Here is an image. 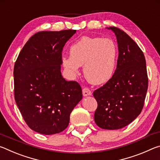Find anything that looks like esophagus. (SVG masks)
Wrapping results in <instances>:
<instances>
[{
  "mask_svg": "<svg viewBox=\"0 0 160 160\" xmlns=\"http://www.w3.org/2000/svg\"><path fill=\"white\" fill-rule=\"evenodd\" d=\"M82 94H83L84 97L91 95V94H92V92H91V90H90L89 88H84L83 90H82Z\"/></svg>",
  "mask_w": 160,
  "mask_h": 160,
  "instance_id": "obj_1",
  "label": "esophagus"
}]
</instances>
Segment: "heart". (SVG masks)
Here are the masks:
<instances>
[{
  "mask_svg": "<svg viewBox=\"0 0 160 160\" xmlns=\"http://www.w3.org/2000/svg\"><path fill=\"white\" fill-rule=\"evenodd\" d=\"M69 52L70 56H65L62 61L72 76L82 65L85 78L94 85L108 82L114 73L118 48L112 39L84 36L72 43Z\"/></svg>",
  "mask_w": 160,
  "mask_h": 160,
  "instance_id": "b5f03b06",
  "label": "heart"
}]
</instances>
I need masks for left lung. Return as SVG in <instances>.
Returning <instances> with one entry per match:
<instances>
[{
  "label": "left lung",
  "instance_id": "left-lung-1",
  "mask_svg": "<svg viewBox=\"0 0 160 160\" xmlns=\"http://www.w3.org/2000/svg\"><path fill=\"white\" fill-rule=\"evenodd\" d=\"M117 39L118 57L112 78L94 92L97 102L94 121L103 129L126 126L141 113L148 88L145 56L125 32L109 27Z\"/></svg>",
  "mask_w": 160,
  "mask_h": 160
}]
</instances>
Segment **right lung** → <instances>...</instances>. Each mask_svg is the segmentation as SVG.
<instances>
[{
  "instance_id": "right-lung-1",
  "label": "right lung",
  "mask_w": 160,
  "mask_h": 160,
  "mask_svg": "<svg viewBox=\"0 0 160 160\" xmlns=\"http://www.w3.org/2000/svg\"><path fill=\"white\" fill-rule=\"evenodd\" d=\"M75 32H37L27 42L15 61V102L28 126L39 133L64 131L70 113L82 98L80 84L66 80L61 72L63 48Z\"/></svg>"
}]
</instances>
